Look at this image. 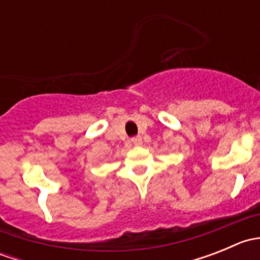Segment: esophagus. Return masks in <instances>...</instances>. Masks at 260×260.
Listing matches in <instances>:
<instances>
[{
  "mask_svg": "<svg viewBox=\"0 0 260 260\" xmlns=\"http://www.w3.org/2000/svg\"><path fill=\"white\" fill-rule=\"evenodd\" d=\"M132 143L135 146H141V145H142V138H141V137L132 138Z\"/></svg>",
  "mask_w": 260,
  "mask_h": 260,
  "instance_id": "34e87169",
  "label": "esophagus"
}]
</instances>
